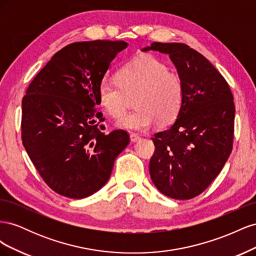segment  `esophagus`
Returning <instances> with one entry per match:
<instances>
[{
	"label": "esophagus",
	"instance_id": "34e87169",
	"mask_svg": "<svg viewBox=\"0 0 256 256\" xmlns=\"http://www.w3.org/2000/svg\"><path fill=\"white\" fill-rule=\"evenodd\" d=\"M141 136L136 134H130V140L131 142H138V140H140Z\"/></svg>",
	"mask_w": 256,
	"mask_h": 256
}]
</instances>
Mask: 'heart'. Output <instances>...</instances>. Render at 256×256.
Wrapping results in <instances>:
<instances>
[{
    "instance_id": "1",
    "label": "heart",
    "mask_w": 256,
    "mask_h": 256,
    "mask_svg": "<svg viewBox=\"0 0 256 256\" xmlns=\"http://www.w3.org/2000/svg\"><path fill=\"white\" fill-rule=\"evenodd\" d=\"M138 92L137 109L124 116L126 94ZM184 88L180 76L152 56L138 58L122 66L118 78L104 76L98 85V99L113 118L122 116L118 125L124 129L144 131L154 122L166 126L174 122L184 104Z\"/></svg>"
}]
</instances>
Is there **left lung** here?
<instances>
[{
    "mask_svg": "<svg viewBox=\"0 0 256 256\" xmlns=\"http://www.w3.org/2000/svg\"><path fill=\"white\" fill-rule=\"evenodd\" d=\"M168 54L184 83L173 125L154 134L150 162L154 184L164 196L189 200L219 175L233 148L235 104L222 74L202 54L180 42H152L142 51Z\"/></svg>",
    "mask_w": 256,
    "mask_h": 256,
    "instance_id": "obj_1",
    "label": "left lung"
}]
</instances>
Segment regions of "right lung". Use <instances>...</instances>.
<instances>
[{
  "instance_id": "add662e5",
  "label": "right lung",
  "mask_w": 256,
  "mask_h": 256,
  "mask_svg": "<svg viewBox=\"0 0 256 256\" xmlns=\"http://www.w3.org/2000/svg\"><path fill=\"white\" fill-rule=\"evenodd\" d=\"M122 40L74 42L56 52L22 99L23 146L44 182L58 194L83 198L109 180L129 144L125 130L102 132L98 85Z\"/></svg>"
}]
</instances>
